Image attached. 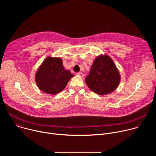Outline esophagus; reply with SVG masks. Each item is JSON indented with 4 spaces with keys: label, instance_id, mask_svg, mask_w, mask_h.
<instances>
[{
    "label": "esophagus",
    "instance_id": "esophagus-1",
    "mask_svg": "<svg viewBox=\"0 0 156 156\" xmlns=\"http://www.w3.org/2000/svg\"><path fill=\"white\" fill-rule=\"evenodd\" d=\"M77 75H79L80 76H81V77H83L84 76V75L83 73H81V72H79V73H77Z\"/></svg>",
    "mask_w": 156,
    "mask_h": 156
}]
</instances>
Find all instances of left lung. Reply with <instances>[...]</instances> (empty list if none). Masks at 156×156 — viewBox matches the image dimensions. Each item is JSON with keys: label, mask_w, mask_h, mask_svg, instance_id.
I'll return each mask as SVG.
<instances>
[{"label": "left lung", "mask_w": 156, "mask_h": 156, "mask_svg": "<svg viewBox=\"0 0 156 156\" xmlns=\"http://www.w3.org/2000/svg\"><path fill=\"white\" fill-rule=\"evenodd\" d=\"M85 81L89 88L96 94H107L116 90L120 75L112 58L102 55L96 58Z\"/></svg>", "instance_id": "8db88e82"}]
</instances>
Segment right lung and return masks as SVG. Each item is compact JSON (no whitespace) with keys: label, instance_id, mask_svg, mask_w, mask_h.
<instances>
[{"label":"right lung","instance_id":"add662e5","mask_svg":"<svg viewBox=\"0 0 156 156\" xmlns=\"http://www.w3.org/2000/svg\"><path fill=\"white\" fill-rule=\"evenodd\" d=\"M73 76L70 71L64 69L60 58L49 57L39 66L35 80L42 91L54 95L61 92Z\"/></svg>","mask_w":156,"mask_h":156}]
</instances>
